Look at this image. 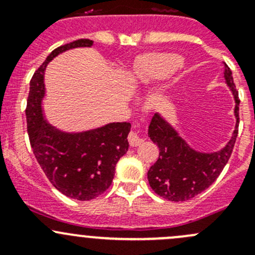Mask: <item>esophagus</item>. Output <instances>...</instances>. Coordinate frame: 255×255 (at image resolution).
I'll return each instance as SVG.
<instances>
[{
  "label": "esophagus",
  "instance_id": "esophagus-1",
  "mask_svg": "<svg viewBox=\"0 0 255 255\" xmlns=\"http://www.w3.org/2000/svg\"><path fill=\"white\" fill-rule=\"evenodd\" d=\"M128 142H129L132 146H138L144 142V138L138 132L132 130V132L129 133V135H128Z\"/></svg>",
  "mask_w": 255,
  "mask_h": 255
}]
</instances>
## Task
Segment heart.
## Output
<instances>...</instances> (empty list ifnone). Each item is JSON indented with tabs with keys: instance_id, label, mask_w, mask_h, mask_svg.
I'll return each mask as SVG.
<instances>
[{
	"instance_id": "b5f03b06",
	"label": "heart",
	"mask_w": 255,
	"mask_h": 255,
	"mask_svg": "<svg viewBox=\"0 0 255 255\" xmlns=\"http://www.w3.org/2000/svg\"><path fill=\"white\" fill-rule=\"evenodd\" d=\"M182 58L173 51H148L139 54L130 66V79L139 87H148L165 79L176 68H180Z\"/></svg>"
}]
</instances>
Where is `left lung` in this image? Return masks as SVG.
Listing matches in <instances>:
<instances>
[{
  "instance_id": "left-lung-1",
  "label": "left lung",
  "mask_w": 255,
  "mask_h": 255,
  "mask_svg": "<svg viewBox=\"0 0 255 255\" xmlns=\"http://www.w3.org/2000/svg\"><path fill=\"white\" fill-rule=\"evenodd\" d=\"M225 65V82L235 97L236 126L231 139L217 151L192 148L161 113L149 125L148 137L159 148V158L148 170V181L156 195L169 201H186L201 194L215 182L227 164L238 134L239 100L232 71Z\"/></svg>"
}]
</instances>
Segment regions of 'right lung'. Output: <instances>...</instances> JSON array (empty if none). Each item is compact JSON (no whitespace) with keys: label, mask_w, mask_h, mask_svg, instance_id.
I'll list each match as a JSON object with an SVG mask.
<instances>
[{"label":"right lung","mask_w":255,"mask_h":255,"mask_svg":"<svg viewBox=\"0 0 255 255\" xmlns=\"http://www.w3.org/2000/svg\"><path fill=\"white\" fill-rule=\"evenodd\" d=\"M92 45V40L79 39L54 49L30 80L25 110L30 145L40 168L55 189L79 201L95 199L109 189L116 164L129 146L128 122L68 132L51 125L44 116V73L48 64L71 49Z\"/></svg>","instance_id":"obj_1"}]
</instances>
